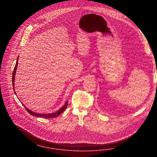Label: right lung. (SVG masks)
I'll return each instance as SVG.
<instances>
[{
    "label": "right lung",
    "mask_w": 157,
    "mask_h": 157,
    "mask_svg": "<svg viewBox=\"0 0 157 157\" xmlns=\"http://www.w3.org/2000/svg\"><path fill=\"white\" fill-rule=\"evenodd\" d=\"M18 59V57L17 58ZM17 65H18V59L17 60L16 62V64H15V66L14 68V71L13 72V89L14 91L15 94H16L15 91L14 89V81H15V72L17 70ZM25 108H26V110L28 112V113H29L30 114L33 116H36L37 117H43V118H53V117H57L58 116H59L60 114L62 113V112L64 110L66 109L67 107V105H68V101H67L66 102V104H64V105L58 111H57L55 113H48V114H40V113H36V112H33V111L30 110V109H29L28 108H27L26 107H25V106L23 104Z\"/></svg>",
    "instance_id": "right-lung-1"
}]
</instances>
